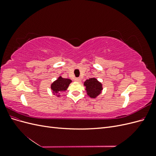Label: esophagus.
Masks as SVG:
<instances>
[{
	"mask_svg": "<svg viewBox=\"0 0 156 156\" xmlns=\"http://www.w3.org/2000/svg\"><path fill=\"white\" fill-rule=\"evenodd\" d=\"M75 81H77V82H79V81H81V79H80L79 77H76V78L75 79Z\"/></svg>",
	"mask_w": 156,
	"mask_h": 156,
	"instance_id": "1",
	"label": "esophagus"
}]
</instances>
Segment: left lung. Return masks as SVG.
Listing matches in <instances>:
<instances>
[{
	"mask_svg": "<svg viewBox=\"0 0 156 156\" xmlns=\"http://www.w3.org/2000/svg\"><path fill=\"white\" fill-rule=\"evenodd\" d=\"M84 86L86 87V90L88 95L90 98H96L101 93L102 85L95 78H90L84 82Z\"/></svg>",
	"mask_w": 156,
	"mask_h": 156,
	"instance_id": "1",
	"label": "left lung"
}]
</instances>
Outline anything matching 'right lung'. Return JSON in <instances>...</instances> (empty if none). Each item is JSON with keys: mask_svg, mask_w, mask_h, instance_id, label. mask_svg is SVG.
<instances>
[{"mask_svg": "<svg viewBox=\"0 0 156 156\" xmlns=\"http://www.w3.org/2000/svg\"><path fill=\"white\" fill-rule=\"evenodd\" d=\"M72 82L69 79H65L60 77L56 81L51 84V89L54 94H60L66 90L69 84Z\"/></svg>", "mask_w": 156, "mask_h": 156, "instance_id": "add662e5", "label": "right lung"}]
</instances>
